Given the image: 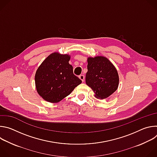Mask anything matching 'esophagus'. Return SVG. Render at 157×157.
I'll list each match as a JSON object with an SVG mask.
<instances>
[{"mask_svg": "<svg viewBox=\"0 0 157 157\" xmlns=\"http://www.w3.org/2000/svg\"><path fill=\"white\" fill-rule=\"evenodd\" d=\"M79 79H80L82 82L84 81V76L83 75H79Z\"/></svg>", "mask_w": 157, "mask_h": 157, "instance_id": "1", "label": "esophagus"}]
</instances>
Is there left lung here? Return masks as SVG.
<instances>
[{
    "instance_id": "8db88e82",
    "label": "left lung",
    "mask_w": 157,
    "mask_h": 157,
    "mask_svg": "<svg viewBox=\"0 0 157 157\" xmlns=\"http://www.w3.org/2000/svg\"><path fill=\"white\" fill-rule=\"evenodd\" d=\"M119 75L115 66L104 56L89 57L86 83L94 92V96L104 99L113 94L119 86Z\"/></svg>"
}]
</instances>
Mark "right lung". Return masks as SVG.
<instances>
[{"label":"right lung","mask_w":157,"mask_h":157,"mask_svg":"<svg viewBox=\"0 0 157 157\" xmlns=\"http://www.w3.org/2000/svg\"><path fill=\"white\" fill-rule=\"evenodd\" d=\"M70 56L55 52L37 69L35 86L38 94L48 102L56 103L68 96L82 81L73 74Z\"/></svg>","instance_id":"right-lung-1"}]
</instances>
